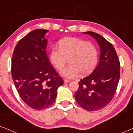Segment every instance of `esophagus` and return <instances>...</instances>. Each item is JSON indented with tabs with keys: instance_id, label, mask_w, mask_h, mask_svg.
I'll use <instances>...</instances> for the list:
<instances>
[{
	"instance_id": "obj_1",
	"label": "esophagus",
	"mask_w": 133,
	"mask_h": 133,
	"mask_svg": "<svg viewBox=\"0 0 133 133\" xmlns=\"http://www.w3.org/2000/svg\"><path fill=\"white\" fill-rule=\"evenodd\" d=\"M63 81H64V83H70V80H68V79H64Z\"/></svg>"
}]
</instances>
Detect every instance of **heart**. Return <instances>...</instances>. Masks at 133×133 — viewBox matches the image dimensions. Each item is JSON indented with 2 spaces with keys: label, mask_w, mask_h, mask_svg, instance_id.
I'll return each instance as SVG.
<instances>
[{
  "label": "heart",
  "mask_w": 133,
  "mask_h": 133,
  "mask_svg": "<svg viewBox=\"0 0 133 133\" xmlns=\"http://www.w3.org/2000/svg\"><path fill=\"white\" fill-rule=\"evenodd\" d=\"M58 49L53 48L49 59L54 68L60 70L66 63L70 65L61 71V74L67 78H74L80 73L88 75L96 67L98 60L97 50L89 42L75 37H65L57 43Z\"/></svg>",
  "instance_id": "obj_1"
}]
</instances>
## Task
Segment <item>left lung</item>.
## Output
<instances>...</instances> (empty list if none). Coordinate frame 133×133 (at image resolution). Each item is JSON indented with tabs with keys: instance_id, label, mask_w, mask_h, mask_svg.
Segmentation results:
<instances>
[{
	"instance_id": "obj_1",
	"label": "left lung",
	"mask_w": 133,
	"mask_h": 133,
	"mask_svg": "<svg viewBox=\"0 0 133 133\" xmlns=\"http://www.w3.org/2000/svg\"><path fill=\"white\" fill-rule=\"evenodd\" d=\"M83 33L96 39L101 55L96 69L80 80L75 97L81 107L94 112L105 107L114 97L120 76V64L114 47L104 37L92 31Z\"/></svg>"
}]
</instances>
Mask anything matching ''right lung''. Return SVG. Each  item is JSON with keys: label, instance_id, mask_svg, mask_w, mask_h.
Instances as JSON below:
<instances>
[{"label": "right lung", "instance_id": "1", "mask_svg": "<svg viewBox=\"0 0 133 133\" xmlns=\"http://www.w3.org/2000/svg\"><path fill=\"white\" fill-rule=\"evenodd\" d=\"M48 30L37 29L16 44L11 59V75L18 92L27 105L35 110L48 108L63 84L46 53Z\"/></svg>", "mask_w": 133, "mask_h": 133}]
</instances>
